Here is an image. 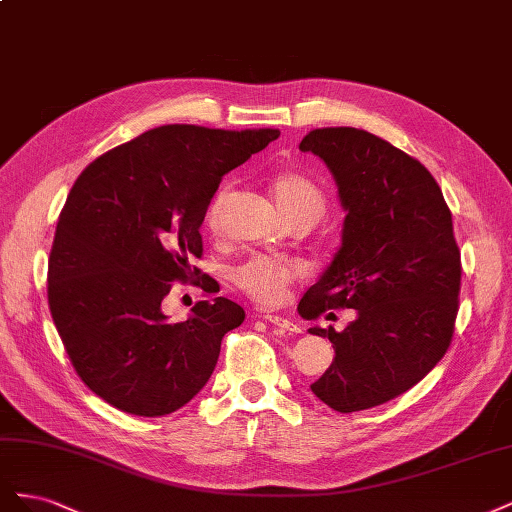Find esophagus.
<instances>
[{"label": "esophagus", "mask_w": 512, "mask_h": 512, "mask_svg": "<svg viewBox=\"0 0 512 512\" xmlns=\"http://www.w3.org/2000/svg\"><path fill=\"white\" fill-rule=\"evenodd\" d=\"M265 318L267 322H271V324H275L277 329H284V331H288V333H301V327L294 320H288V318H284V316H277V314H265L262 316Z\"/></svg>", "instance_id": "34e87169"}]
</instances>
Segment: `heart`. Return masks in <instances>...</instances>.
<instances>
[{
    "label": "heart",
    "instance_id": "obj_1",
    "mask_svg": "<svg viewBox=\"0 0 512 512\" xmlns=\"http://www.w3.org/2000/svg\"><path fill=\"white\" fill-rule=\"evenodd\" d=\"M271 192L290 220L299 218V215H314L318 220L324 213V196L320 188L301 173L288 170V173L275 175L271 181ZM224 200L226 188L215 194L207 207L205 222L211 232H220L222 228ZM301 273L303 269L297 260L284 256H254L232 271V280L252 299L260 303H277L286 294L288 286L299 280Z\"/></svg>",
    "mask_w": 512,
    "mask_h": 512
}]
</instances>
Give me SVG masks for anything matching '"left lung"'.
<instances>
[{
	"instance_id": "8db88e82",
	"label": "left lung",
	"mask_w": 512,
	"mask_h": 512,
	"mask_svg": "<svg viewBox=\"0 0 512 512\" xmlns=\"http://www.w3.org/2000/svg\"><path fill=\"white\" fill-rule=\"evenodd\" d=\"M299 149L327 164L346 211L342 245L299 314H356L342 333L309 329L335 348L309 389L337 412H359L412 389L451 346L461 284L453 218L429 170L376 134L322 128Z\"/></svg>"
}]
</instances>
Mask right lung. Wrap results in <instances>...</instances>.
<instances>
[{
    "instance_id": "add662e5",
    "label": "right lung",
    "mask_w": 512,
    "mask_h": 512,
    "mask_svg": "<svg viewBox=\"0 0 512 512\" xmlns=\"http://www.w3.org/2000/svg\"><path fill=\"white\" fill-rule=\"evenodd\" d=\"M277 136L160 126L106 151L72 185L49 258V307L76 374L106 404L164 416L209 382L243 307L215 297L170 322L162 301L203 254L200 226L222 177Z\"/></svg>"
}]
</instances>
